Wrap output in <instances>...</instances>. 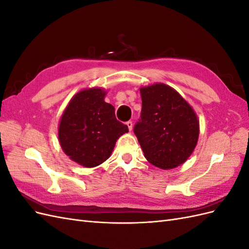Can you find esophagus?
Masks as SVG:
<instances>
[{"instance_id":"esophagus-1","label":"esophagus","mask_w":249,"mask_h":249,"mask_svg":"<svg viewBox=\"0 0 249 249\" xmlns=\"http://www.w3.org/2000/svg\"><path fill=\"white\" fill-rule=\"evenodd\" d=\"M126 125H127V127H129L130 131L133 130V123L131 122V120H129V122H126Z\"/></svg>"}]
</instances>
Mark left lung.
Here are the masks:
<instances>
[{
	"instance_id": "left-lung-1",
	"label": "left lung",
	"mask_w": 249,
	"mask_h": 249,
	"mask_svg": "<svg viewBox=\"0 0 249 249\" xmlns=\"http://www.w3.org/2000/svg\"><path fill=\"white\" fill-rule=\"evenodd\" d=\"M141 115L134 125L146 160L162 169L183 164L196 146L199 124L175 89L159 83L140 88Z\"/></svg>"
}]
</instances>
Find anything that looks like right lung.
Returning a JSON list of instances; mask_svg holds the SVG:
<instances>
[{
  "instance_id": "1",
  "label": "right lung",
  "mask_w": 249,
  "mask_h": 249,
  "mask_svg": "<svg viewBox=\"0 0 249 249\" xmlns=\"http://www.w3.org/2000/svg\"><path fill=\"white\" fill-rule=\"evenodd\" d=\"M101 88L82 90L74 95L60 120L58 137L64 153L85 167H94L111 156L116 140L129 132L118 122L115 109L104 101Z\"/></svg>"
}]
</instances>
